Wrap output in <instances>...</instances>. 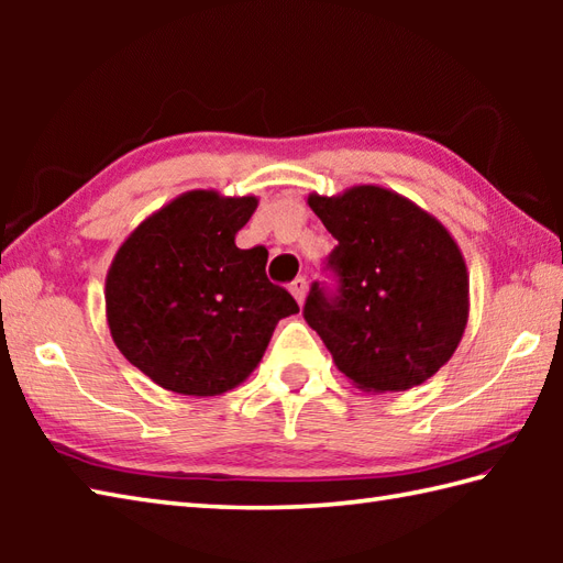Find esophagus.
Returning a JSON list of instances; mask_svg holds the SVG:
<instances>
[{"instance_id": "34e87169", "label": "esophagus", "mask_w": 563, "mask_h": 563, "mask_svg": "<svg viewBox=\"0 0 563 563\" xmlns=\"http://www.w3.org/2000/svg\"><path fill=\"white\" fill-rule=\"evenodd\" d=\"M290 292L295 295V300L302 305L305 297H307V278H302V275H300V278H295V280L290 283Z\"/></svg>"}]
</instances>
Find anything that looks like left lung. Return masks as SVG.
Listing matches in <instances>:
<instances>
[{
	"mask_svg": "<svg viewBox=\"0 0 563 563\" xmlns=\"http://www.w3.org/2000/svg\"><path fill=\"white\" fill-rule=\"evenodd\" d=\"M307 206L339 242L329 256L339 295L314 283L307 324L357 389L423 385L457 351L470 319V273L448 227L375 184L309 194Z\"/></svg>",
	"mask_w": 563,
	"mask_h": 563,
	"instance_id": "left-lung-1",
	"label": "left lung"
}]
</instances>
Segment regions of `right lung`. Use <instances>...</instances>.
I'll return each mask as SVG.
<instances>
[{
  "label": "right lung",
  "mask_w": 563,
  "mask_h": 563,
  "mask_svg": "<svg viewBox=\"0 0 563 563\" xmlns=\"http://www.w3.org/2000/svg\"><path fill=\"white\" fill-rule=\"evenodd\" d=\"M256 196L196 188L142 220L106 273V321L130 365L186 397H218L258 367L275 327L300 312L266 278L268 251L239 249Z\"/></svg>",
  "instance_id": "obj_1"
}]
</instances>
